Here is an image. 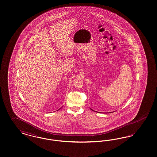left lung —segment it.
I'll return each instance as SVG.
<instances>
[{"label": "left lung", "mask_w": 157, "mask_h": 157, "mask_svg": "<svg viewBox=\"0 0 157 157\" xmlns=\"http://www.w3.org/2000/svg\"><path fill=\"white\" fill-rule=\"evenodd\" d=\"M90 109H91V110H93V111H94V112H97V111H95V110H93V109H91V108H90ZM111 112H108V113H111Z\"/></svg>", "instance_id": "left-lung-1"}]
</instances>
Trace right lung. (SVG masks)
<instances>
[{
	"label": "right lung",
	"mask_w": 157,
	"mask_h": 157,
	"mask_svg": "<svg viewBox=\"0 0 157 157\" xmlns=\"http://www.w3.org/2000/svg\"><path fill=\"white\" fill-rule=\"evenodd\" d=\"M61 108H62V107H61V108H60V109H59V110H60V109H61Z\"/></svg>",
	"instance_id": "right-lung-1"
}]
</instances>
